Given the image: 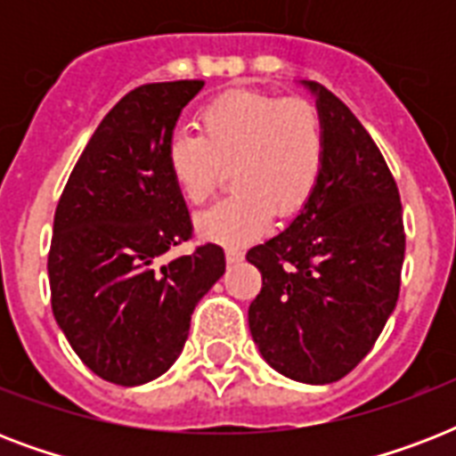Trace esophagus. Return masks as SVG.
<instances>
[{"mask_svg":"<svg viewBox=\"0 0 456 456\" xmlns=\"http://www.w3.org/2000/svg\"><path fill=\"white\" fill-rule=\"evenodd\" d=\"M241 260H243V248H239V246H229L227 263H241Z\"/></svg>","mask_w":456,"mask_h":456,"instance_id":"obj_1","label":"esophagus"}]
</instances>
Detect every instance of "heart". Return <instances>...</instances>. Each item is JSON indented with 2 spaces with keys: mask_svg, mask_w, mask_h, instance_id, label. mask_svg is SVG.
I'll return each instance as SVG.
<instances>
[{
  "mask_svg": "<svg viewBox=\"0 0 456 456\" xmlns=\"http://www.w3.org/2000/svg\"><path fill=\"white\" fill-rule=\"evenodd\" d=\"M199 134L179 130L167 144V170L179 193L200 206L232 170L234 191L199 215L206 239L241 246L267 232L274 213L298 215L317 191L326 165L319 109L303 96L239 89L208 102Z\"/></svg>",
  "mask_w": 456,
  "mask_h": 456,
  "instance_id": "heart-1",
  "label": "heart"
}]
</instances>
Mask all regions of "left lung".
<instances>
[{
  "instance_id": "8db88e82",
  "label": "left lung",
  "mask_w": 456,
  "mask_h": 456,
  "mask_svg": "<svg viewBox=\"0 0 456 456\" xmlns=\"http://www.w3.org/2000/svg\"><path fill=\"white\" fill-rule=\"evenodd\" d=\"M307 85L324 120V175L298 217L246 253L263 274L248 326L270 367L322 386L367 357L395 310L404 224L395 177L371 134L333 92Z\"/></svg>"
}]
</instances>
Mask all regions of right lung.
<instances>
[{"instance_id":"add662e5","label":"right lung","mask_w":456,"mask_h":456,"mask_svg":"<svg viewBox=\"0 0 456 456\" xmlns=\"http://www.w3.org/2000/svg\"><path fill=\"white\" fill-rule=\"evenodd\" d=\"M203 85L149 82L127 92L77 158L53 215V317L77 357L118 386H142L172 367L193 307L224 274L217 243L167 257L193 236L167 144Z\"/></svg>"}]
</instances>
